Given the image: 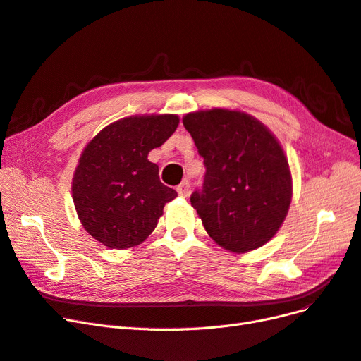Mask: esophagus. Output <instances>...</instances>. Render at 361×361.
Instances as JSON below:
<instances>
[{
	"mask_svg": "<svg viewBox=\"0 0 361 361\" xmlns=\"http://www.w3.org/2000/svg\"><path fill=\"white\" fill-rule=\"evenodd\" d=\"M177 193L181 197H188L189 193H190V184H189V181H183L181 184H178L177 185Z\"/></svg>",
	"mask_w": 361,
	"mask_h": 361,
	"instance_id": "obj_1",
	"label": "esophagus"
}]
</instances>
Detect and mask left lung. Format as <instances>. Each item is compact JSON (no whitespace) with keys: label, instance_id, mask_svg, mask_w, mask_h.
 <instances>
[{"label":"left lung","instance_id":"8db88e82","mask_svg":"<svg viewBox=\"0 0 361 361\" xmlns=\"http://www.w3.org/2000/svg\"><path fill=\"white\" fill-rule=\"evenodd\" d=\"M183 125L204 159V181L190 202L208 235L233 252L264 245L291 202V176L281 145L259 120L241 111L190 113Z\"/></svg>","mask_w":361,"mask_h":361}]
</instances>
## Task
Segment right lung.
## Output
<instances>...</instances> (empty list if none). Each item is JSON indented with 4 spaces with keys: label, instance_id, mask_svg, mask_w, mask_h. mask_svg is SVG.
Segmentation results:
<instances>
[{
    "label": "right lung",
    "instance_id": "right-lung-1",
    "mask_svg": "<svg viewBox=\"0 0 361 361\" xmlns=\"http://www.w3.org/2000/svg\"><path fill=\"white\" fill-rule=\"evenodd\" d=\"M173 114L126 117L104 128L80 157L73 199L85 229L105 247L138 245L177 192L159 180L147 156L178 126Z\"/></svg>",
    "mask_w": 361,
    "mask_h": 361
}]
</instances>
